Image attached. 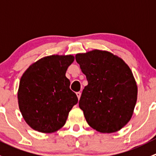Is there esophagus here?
Instances as JSON below:
<instances>
[{
    "label": "esophagus",
    "instance_id": "esophagus-1",
    "mask_svg": "<svg viewBox=\"0 0 156 156\" xmlns=\"http://www.w3.org/2000/svg\"><path fill=\"white\" fill-rule=\"evenodd\" d=\"M81 92H77L76 93V95H77V97H78V99H80V97H81Z\"/></svg>",
    "mask_w": 156,
    "mask_h": 156
}]
</instances>
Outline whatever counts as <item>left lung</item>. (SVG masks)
Returning <instances> with one entry per match:
<instances>
[{"label": "left lung", "mask_w": 156, "mask_h": 156, "mask_svg": "<svg viewBox=\"0 0 156 156\" xmlns=\"http://www.w3.org/2000/svg\"><path fill=\"white\" fill-rule=\"evenodd\" d=\"M88 84L79 100L87 124L100 133L121 130L131 119L137 98L133 73L121 58L94 50L75 56Z\"/></svg>", "instance_id": "1"}]
</instances>
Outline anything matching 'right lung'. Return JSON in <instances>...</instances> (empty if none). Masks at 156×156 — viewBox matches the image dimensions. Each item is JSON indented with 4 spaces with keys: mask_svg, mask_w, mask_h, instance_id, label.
Returning a JSON list of instances; mask_svg holds the SVG:
<instances>
[{
    "mask_svg": "<svg viewBox=\"0 0 156 156\" xmlns=\"http://www.w3.org/2000/svg\"><path fill=\"white\" fill-rule=\"evenodd\" d=\"M72 55H52L37 60L24 72L18 90L19 107L26 123L41 133H53L66 124L78 103L66 77Z\"/></svg>",
    "mask_w": 156,
    "mask_h": 156,
    "instance_id": "obj_1",
    "label": "right lung"
}]
</instances>
